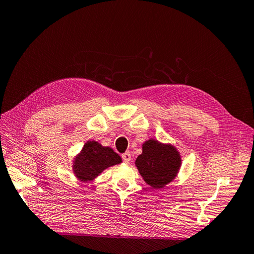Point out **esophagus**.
Listing matches in <instances>:
<instances>
[{
    "label": "esophagus",
    "instance_id": "34e87169",
    "mask_svg": "<svg viewBox=\"0 0 254 254\" xmlns=\"http://www.w3.org/2000/svg\"><path fill=\"white\" fill-rule=\"evenodd\" d=\"M122 159L125 163H129L130 160H131V153H130L129 151H126L125 153H123L122 155Z\"/></svg>",
    "mask_w": 254,
    "mask_h": 254
}]
</instances>
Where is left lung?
Returning <instances> with one entry per match:
<instances>
[{"instance_id": "1", "label": "left lung", "mask_w": 254, "mask_h": 254, "mask_svg": "<svg viewBox=\"0 0 254 254\" xmlns=\"http://www.w3.org/2000/svg\"><path fill=\"white\" fill-rule=\"evenodd\" d=\"M135 166L148 186L162 189L176 178L181 157L175 146L150 139L142 145V153L136 158Z\"/></svg>"}]
</instances>
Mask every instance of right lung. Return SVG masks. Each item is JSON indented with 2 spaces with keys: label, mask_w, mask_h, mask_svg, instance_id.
I'll return each instance as SVG.
<instances>
[{
  "label": "right lung",
  "mask_w": 254,
  "mask_h": 254,
  "mask_svg": "<svg viewBox=\"0 0 254 254\" xmlns=\"http://www.w3.org/2000/svg\"><path fill=\"white\" fill-rule=\"evenodd\" d=\"M122 158L110 147L88 141L73 161V173L82 182L95 179L106 168L120 164Z\"/></svg>",
  "instance_id": "right-lung-1"
}]
</instances>
